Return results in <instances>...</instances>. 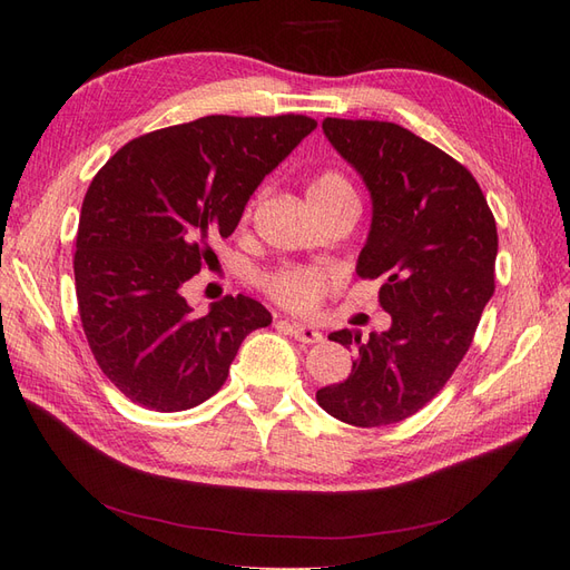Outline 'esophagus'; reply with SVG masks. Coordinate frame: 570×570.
Returning <instances> with one entry per match:
<instances>
[{
	"label": "esophagus",
	"instance_id": "34e87169",
	"mask_svg": "<svg viewBox=\"0 0 570 570\" xmlns=\"http://www.w3.org/2000/svg\"><path fill=\"white\" fill-rule=\"evenodd\" d=\"M289 333L295 335V340L304 342V344H314V342H321L323 335L318 327L314 323H302V321H292L289 323Z\"/></svg>",
	"mask_w": 570,
	"mask_h": 570
}]
</instances>
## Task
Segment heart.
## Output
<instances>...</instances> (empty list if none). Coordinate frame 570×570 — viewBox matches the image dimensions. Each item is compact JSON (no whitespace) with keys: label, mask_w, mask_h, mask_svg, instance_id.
Instances as JSON below:
<instances>
[{"label":"heart","mask_w":570,"mask_h":570,"mask_svg":"<svg viewBox=\"0 0 570 570\" xmlns=\"http://www.w3.org/2000/svg\"><path fill=\"white\" fill-rule=\"evenodd\" d=\"M306 197L312 204L333 202L342 197H356L352 183L344 178L337 170H323L312 183H308ZM331 283L327 273L314 266H283L266 275L264 287L268 295L281 302L287 308H295V312H306L312 308L325 285Z\"/></svg>","instance_id":"1"}]
</instances>
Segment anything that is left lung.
<instances>
[{"label": "left lung", "instance_id": "1", "mask_svg": "<svg viewBox=\"0 0 570 570\" xmlns=\"http://www.w3.org/2000/svg\"><path fill=\"white\" fill-rule=\"evenodd\" d=\"M323 132L371 195L361 278H383L385 333L335 331L356 347L344 383L316 392L342 423L377 428L409 419L450 381L494 295L497 226L475 178L450 154L385 120L325 118Z\"/></svg>", "mask_w": 570, "mask_h": 570}]
</instances>
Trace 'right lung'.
<instances>
[{"label": "right lung", "instance_id": "right-lung-1", "mask_svg": "<svg viewBox=\"0 0 570 570\" xmlns=\"http://www.w3.org/2000/svg\"><path fill=\"white\" fill-rule=\"evenodd\" d=\"M316 128L306 116H204L118 149L90 183L76 237V295L99 368L130 402L185 411L226 383L266 306L226 297L197 316L183 285L216 256L262 180Z\"/></svg>", "mask_w": 570, "mask_h": 570}]
</instances>
